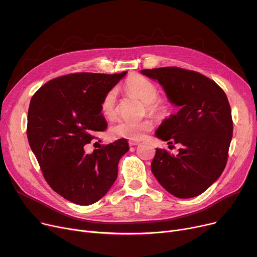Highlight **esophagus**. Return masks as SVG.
I'll use <instances>...</instances> for the list:
<instances>
[{
  "label": "esophagus",
  "instance_id": "obj_1",
  "mask_svg": "<svg viewBox=\"0 0 257 257\" xmlns=\"http://www.w3.org/2000/svg\"><path fill=\"white\" fill-rule=\"evenodd\" d=\"M129 146L130 147H132V146H138V145H140V142H136V141H129Z\"/></svg>",
  "mask_w": 257,
  "mask_h": 257
}]
</instances>
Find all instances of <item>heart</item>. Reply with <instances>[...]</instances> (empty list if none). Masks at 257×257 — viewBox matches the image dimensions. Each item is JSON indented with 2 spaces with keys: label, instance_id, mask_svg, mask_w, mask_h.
<instances>
[{
  "label": "heart",
  "instance_id": "obj_1",
  "mask_svg": "<svg viewBox=\"0 0 257 257\" xmlns=\"http://www.w3.org/2000/svg\"><path fill=\"white\" fill-rule=\"evenodd\" d=\"M124 87L131 96L144 102L148 113L156 117L165 118L171 112V105L160 98L158 86L142 75H131L126 81ZM116 90L111 88L108 90L101 102V111L108 117L112 118L116 114ZM154 123L151 118H145L139 121L119 119L110 127L111 137L118 139H126L130 141H140L145 138L147 132L153 129Z\"/></svg>",
  "mask_w": 257,
  "mask_h": 257
}]
</instances>
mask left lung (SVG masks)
Instances as JSON below:
<instances>
[{"mask_svg": "<svg viewBox=\"0 0 257 257\" xmlns=\"http://www.w3.org/2000/svg\"><path fill=\"white\" fill-rule=\"evenodd\" d=\"M141 73L157 80L171 103L180 107L155 134L170 145L182 147L177 155L156 149L152 173L175 197L199 196L221 176L227 164L233 121L226 93L206 76L177 66Z\"/></svg>", "mask_w": 257, "mask_h": 257, "instance_id": "left-lung-1", "label": "left lung"}]
</instances>
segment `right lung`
I'll list each match as a JSON object with an SVG mask.
<instances>
[{"label": "right lung", "mask_w": 257, "mask_h": 257, "mask_svg": "<svg viewBox=\"0 0 257 257\" xmlns=\"http://www.w3.org/2000/svg\"><path fill=\"white\" fill-rule=\"evenodd\" d=\"M126 75L75 73L50 80L34 94L28 110L27 137L48 184L75 204L99 201L117 177L127 140L102 145L86 154L107 123L101 111L104 94Z\"/></svg>", "instance_id": "obj_1"}]
</instances>
